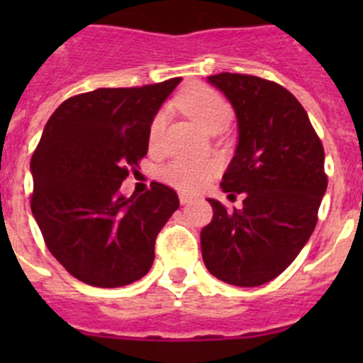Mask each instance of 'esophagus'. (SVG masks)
<instances>
[{
    "instance_id": "34e87169",
    "label": "esophagus",
    "mask_w": 363,
    "mask_h": 363,
    "mask_svg": "<svg viewBox=\"0 0 363 363\" xmlns=\"http://www.w3.org/2000/svg\"><path fill=\"white\" fill-rule=\"evenodd\" d=\"M179 200H181L182 205H186V203L193 202V200H195V196L188 195V193H181V195H179Z\"/></svg>"
}]
</instances>
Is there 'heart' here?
Here are the masks:
<instances>
[{
	"instance_id": "obj_1",
	"label": "heart",
	"mask_w": 363,
	"mask_h": 363,
	"mask_svg": "<svg viewBox=\"0 0 363 363\" xmlns=\"http://www.w3.org/2000/svg\"><path fill=\"white\" fill-rule=\"evenodd\" d=\"M175 105L188 113L207 133L219 130V128L225 130L232 119V107L228 105V101L218 91L207 86H200V84L182 91L175 100ZM164 121H167V117L163 112L156 113L155 119H152L151 130H149L151 144H156L163 133ZM216 170H218V164L212 163V161L175 160L161 168L160 175L167 184L174 186V188L182 189V191H196V189H202L203 186L211 182Z\"/></svg>"
}]
</instances>
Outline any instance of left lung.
I'll list each match as a JSON object with an SVG mask.
<instances>
[{
	"label": "left lung",
	"instance_id": "8db88e82",
	"mask_svg": "<svg viewBox=\"0 0 363 363\" xmlns=\"http://www.w3.org/2000/svg\"><path fill=\"white\" fill-rule=\"evenodd\" d=\"M232 104L239 142L221 188L246 193L240 211L218 200L200 233L208 272L233 286H259L290 267L318 221L327 191L325 151L307 112L283 86L255 75L207 77Z\"/></svg>",
	"mask_w": 363,
	"mask_h": 363
}]
</instances>
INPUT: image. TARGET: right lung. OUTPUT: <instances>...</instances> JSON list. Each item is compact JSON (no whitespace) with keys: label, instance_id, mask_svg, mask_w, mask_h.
Masks as SVG:
<instances>
[{"label":"right lung","instance_id":"1","mask_svg":"<svg viewBox=\"0 0 363 363\" xmlns=\"http://www.w3.org/2000/svg\"><path fill=\"white\" fill-rule=\"evenodd\" d=\"M179 82L77 94L43 128L31 158V212L54 258L82 283L126 286L155 262L177 193L160 182L130 199L119 189L147 155L152 119Z\"/></svg>","mask_w":363,"mask_h":363}]
</instances>
